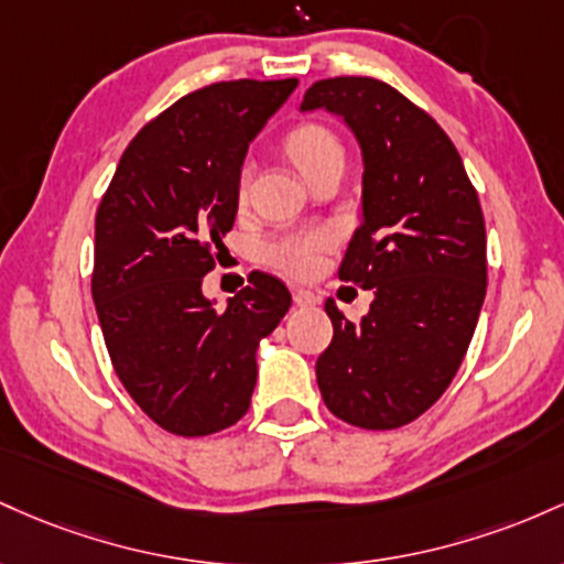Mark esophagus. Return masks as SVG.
<instances>
[{
	"label": "esophagus",
	"instance_id": "obj_1",
	"mask_svg": "<svg viewBox=\"0 0 564 564\" xmlns=\"http://www.w3.org/2000/svg\"><path fill=\"white\" fill-rule=\"evenodd\" d=\"M293 301L299 303V306L306 308V306H314V303H316V295L312 293V290L295 288V290H293Z\"/></svg>",
	"mask_w": 564,
	"mask_h": 564
}]
</instances>
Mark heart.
I'll use <instances>...</instances> for the list:
<instances>
[{"label": "heart", "instance_id": "b5f03b06", "mask_svg": "<svg viewBox=\"0 0 564 564\" xmlns=\"http://www.w3.org/2000/svg\"><path fill=\"white\" fill-rule=\"evenodd\" d=\"M288 154L295 162V167L301 170L303 178L314 173L319 164L335 156H344V145L330 130L322 128V124H301L288 135ZM248 181L250 173L245 170L239 175V199H248ZM333 245V234L327 229H303V231H290L280 234L271 242H265L263 258L265 263L276 265L290 276H308L314 274L316 265H319L322 252Z\"/></svg>", "mask_w": 564, "mask_h": 564}]
</instances>
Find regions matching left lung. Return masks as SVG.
Returning <instances> with one entry per match:
<instances>
[{
	"instance_id": "left-lung-1",
	"label": "left lung",
	"mask_w": 564,
	"mask_h": 564,
	"mask_svg": "<svg viewBox=\"0 0 564 564\" xmlns=\"http://www.w3.org/2000/svg\"><path fill=\"white\" fill-rule=\"evenodd\" d=\"M316 109L362 151V224L338 276L376 295L359 322L327 299L316 383L335 419L383 432L426 413L464 362L487 290L482 207L445 130L386 82H314L301 111Z\"/></svg>"
}]
</instances>
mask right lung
<instances>
[{
  "label": "right lung",
  "instance_id": "1",
  "mask_svg": "<svg viewBox=\"0 0 564 564\" xmlns=\"http://www.w3.org/2000/svg\"><path fill=\"white\" fill-rule=\"evenodd\" d=\"M299 79H237L183 95L132 138L95 215L93 301L128 394L164 432L242 419L256 351L290 308L258 271L226 308L202 293L231 231L248 145Z\"/></svg>",
  "mask_w": 564,
  "mask_h": 564
}]
</instances>
